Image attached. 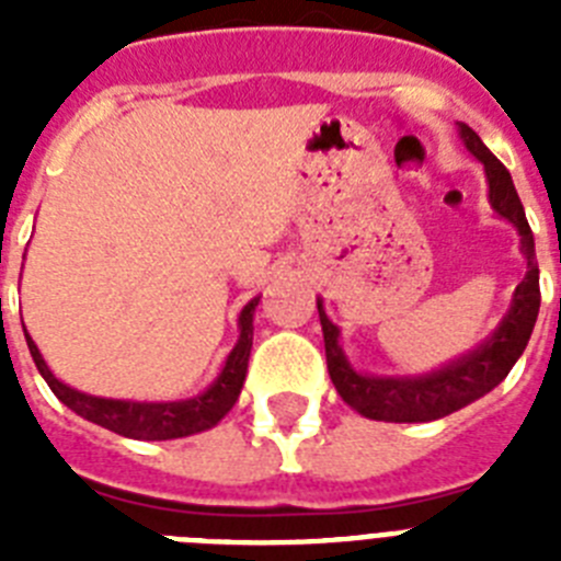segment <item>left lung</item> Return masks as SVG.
Instances as JSON below:
<instances>
[{
    "label": "left lung",
    "instance_id": "1",
    "mask_svg": "<svg viewBox=\"0 0 561 561\" xmlns=\"http://www.w3.org/2000/svg\"><path fill=\"white\" fill-rule=\"evenodd\" d=\"M460 140L472 151L474 160L483 162L485 182H489V202L494 213L512 221L519 232V250L528 261L523 284L517 286L512 309L503 317L492 336L480 342L478 348L469 351L460 359L449 362L447 368L433 370L424 376H368L351 368L348 356L340 348V329L329 320L323 300H317L320 325L325 340V362L329 376L334 381L336 393L345 404L365 419L396 421V424H415V421H435L455 410L472 404L474 399L494 390L508 376L514 362L523 356L525 345L531 340L534 323L539 314V266L537 250H534V232L525 219L523 202L514 191L512 173L505 171L503 162L483 146L478 134L469 126H458Z\"/></svg>",
    "mask_w": 561,
    "mask_h": 561
}]
</instances>
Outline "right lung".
Listing matches in <instances>:
<instances>
[{"mask_svg":"<svg viewBox=\"0 0 561 561\" xmlns=\"http://www.w3.org/2000/svg\"><path fill=\"white\" fill-rule=\"evenodd\" d=\"M255 306L257 297L250 300V304L241 309V314H238V329H241V334H238L236 348L230 351L225 368L216 376V381H213L205 393L182 401H123L81 393V390L69 388V385H64V381H58L56 376H53V370L47 368V362L38 354L36 342H33V336H30L27 331H24V340H27L30 356L36 362L38 374L44 376L49 390H53L72 413L81 415V419L92 421V424H101V427L112 430V433L123 435V438H185V435L216 427L238 401V393L244 388L247 362H250L252 351V314H255Z\"/></svg>","mask_w":561,"mask_h":561,"instance_id":"1","label":"right lung"}]
</instances>
